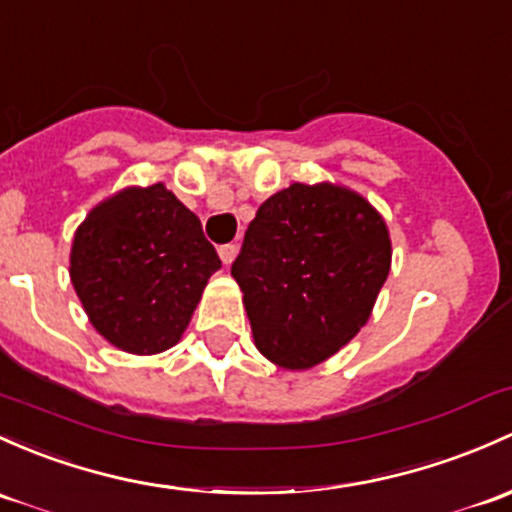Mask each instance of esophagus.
I'll return each instance as SVG.
<instances>
[{
	"instance_id": "obj_1",
	"label": "esophagus",
	"mask_w": 512,
	"mask_h": 512,
	"mask_svg": "<svg viewBox=\"0 0 512 512\" xmlns=\"http://www.w3.org/2000/svg\"><path fill=\"white\" fill-rule=\"evenodd\" d=\"M218 255H220V260H223V265H233L235 255H238V247H235V245H220Z\"/></svg>"
}]
</instances>
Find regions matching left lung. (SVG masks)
Here are the masks:
<instances>
[{"label": "left lung", "instance_id": "left-lung-1", "mask_svg": "<svg viewBox=\"0 0 512 512\" xmlns=\"http://www.w3.org/2000/svg\"><path fill=\"white\" fill-rule=\"evenodd\" d=\"M392 262L385 218L338 184H292L247 225L233 277L257 351L309 370L368 324Z\"/></svg>", "mask_w": 512, "mask_h": 512}]
</instances>
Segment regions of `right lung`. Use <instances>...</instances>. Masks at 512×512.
I'll return each instance as SVG.
<instances>
[{
  "label": "right lung",
  "mask_w": 512,
  "mask_h": 512,
  "mask_svg": "<svg viewBox=\"0 0 512 512\" xmlns=\"http://www.w3.org/2000/svg\"><path fill=\"white\" fill-rule=\"evenodd\" d=\"M218 270L198 215L164 184L112 193L73 235L71 282L90 324L134 355L181 341Z\"/></svg>",
  "instance_id": "1"
}]
</instances>
